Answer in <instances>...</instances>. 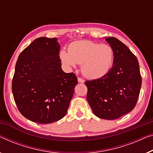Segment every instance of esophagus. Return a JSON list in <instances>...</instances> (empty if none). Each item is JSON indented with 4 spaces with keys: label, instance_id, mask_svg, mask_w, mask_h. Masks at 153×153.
I'll return each instance as SVG.
<instances>
[{
    "label": "esophagus",
    "instance_id": "obj_1",
    "mask_svg": "<svg viewBox=\"0 0 153 153\" xmlns=\"http://www.w3.org/2000/svg\"><path fill=\"white\" fill-rule=\"evenodd\" d=\"M78 81L79 82V83H84V81H84L83 79H81V78H80V77H79Z\"/></svg>",
    "mask_w": 153,
    "mask_h": 153
}]
</instances>
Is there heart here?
Wrapping results in <instances>:
<instances>
[{"mask_svg": "<svg viewBox=\"0 0 153 153\" xmlns=\"http://www.w3.org/2000/svg\"><path fill=\"white\" fill-rule=\"evenodd\" d=\"M59 57L68 68L81 64L82 74L90 79H100L110 71L113 65L114 52L107 44L91 41H79L70 43L68 51L61 50Z\"/></svg>", "mask_w": 153, "mask_h": 153, "instance_id": "1", "label": "heart"}]
</instances>
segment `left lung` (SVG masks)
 <instances>
[{"mask_svg":"<svg viewBox=\"0 0 153 153\" xmlns=\"http://www.w3.org/2000/svg\"><path fill=\"white\" fill-rule=\"evenodd\" d=\"M105 41L114 52L110 71L100 79L86 81L87 100L99 118L113 120L135 107L141 86V76L137 57L125 44L114 37Z\"/></svg>","mask_w":153,"mask_h":153,"instance_id":"1","label":"left lung"}]
</instances>
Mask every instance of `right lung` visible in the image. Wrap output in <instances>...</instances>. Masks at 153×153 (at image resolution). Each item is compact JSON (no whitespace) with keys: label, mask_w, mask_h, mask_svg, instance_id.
Masks as SVG:
<instances>
[{"label":"right lung","mask_w":153,"mask_h":153,"mask_svg":"<svg viewBox=\"0 0 153 153\" xmlns=\"http://www.w3.org/2000/svg\"><path fill=\"white\" fill-rule=\"evenodd\" d=\"M57 39L40 37L20 54L12 89L18 109L29 120L47 124L67 113L77 84L62 70Z\"/></svg>","instance_id":"obj_1"}]
</instances>
